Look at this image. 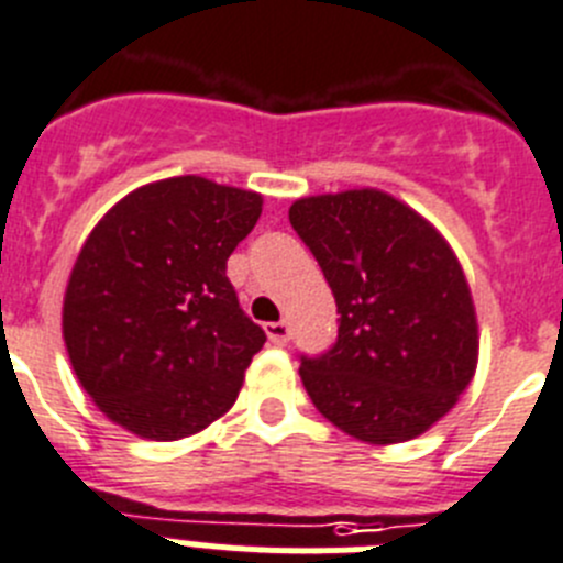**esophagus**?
<instances>
[{"label": "esophagus", "mask_w": 563, "mask_h": 563, "mask_svg": "<svg viewBox=\"0 0 563 563\" xmlns=\"http://www.w3.org/2000/svg\"><path fill=\"white\" fill-rule=\"evenodd\" d=\"M266 336H269L272 344L283 347V344L288 342V325L286 322H269V325H266Z\"/></svg>", "instance_id": "obj_1"}]
</instances>
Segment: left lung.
I'll return each instance as SVG.
<instances>
[{
	"instance_id": "left-lung-1",
	"label": "left lung",
	"mask_w": 563,
	"mask_h": 563,
	"mask_svg": "<svg viewBox=\"0 0 563 563\" xmlns=\"http://www.w3.org/2000/svg\"><path fill=\"white\" fill-rule=\"evenodd\" d=\"M333 291L339 336L300 356L313 407L364 443H404L457 404L477 369V313L445 238L382 190L288 210Z\"/></svg>"
}]
</instances>
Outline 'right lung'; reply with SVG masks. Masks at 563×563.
<instances>
[{"label": "right lung", "instance_id": "add662e5", "mask_svg": "<svg viewBox=\"0 0 563 563\" xmlns=\"http://www.w3.org/2000/svg\"><path fill=\"white\" fill-rule=\"evenodd\" d=\"M261 207L252 190L174 176L98 221L64 294V342L106 418L179 440L235 404L266 333L238 306L227 257Z\"/></svg>", "mask_w": 563, "mask_h": 563}]
</instances>
